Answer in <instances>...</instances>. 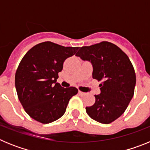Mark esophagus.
Returning <instances> with one entry per match:
<instances>
[{
	"label": "esophagus",
	"mask_w": 150,
	"mask_h": 150,
	"mask_svg": "<svg viewBox=\"0 0 150 150\" xmlns=\"http://www.w3.org/2000/svg\"><path fill=\"white\" fill-rule=\"evenodd\" d=\"M78 94H79L80 96H84V95H86V93H84V92H83V91H78Z\"/></svg>",
	"instance_id": "obj_1"
}]
</instances>
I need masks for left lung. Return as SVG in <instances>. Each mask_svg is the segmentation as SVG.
<instances>
[{"mask_svg":"<svg viewBox=\"0 0 150 150\" xmlns=\"http://www.w3.org/2000/svg\"><path fill=\"white\" fill-rule=\"evenodd\" d=\"M91 62L92 78L101 81L95 104L86 107L87 114L95 121L110 124L122 115L134 93L136 74L128 55L107 41L82 46L76 54Z\"/></svg>","mask_w":150,"mask_h":150,"instance_id":"8db88e82","label":"left lung"}]
</instances>
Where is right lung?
Listing matches in <instances>:
<instances>
[{
  "label": "right lung",
  "instance_id": "1",
  "mask_svg": "<svg viewBox=\"0 0 150 150\" xmlns=\"http://www.w3.org/2000/svg\"><path fill=\"white\" fill-rule=\"evenodd\" d=\"M78 50L46 41L29 50L21 60L16 88L24 110L34 120L47 124L59 120L70 99L77 94L75 87L63 88L56 81L64 61Z\"/></svg>",
  "mask_w": 150,
  "mask_h": 150
}]
</instances>
